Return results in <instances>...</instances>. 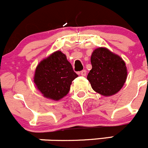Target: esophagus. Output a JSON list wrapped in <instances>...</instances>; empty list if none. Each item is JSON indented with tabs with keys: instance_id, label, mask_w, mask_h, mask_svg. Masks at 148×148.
Returning a JSON list of instances; mask_svg holds the SVG:
<instances>
[{
	"instance_id": "obj_1",
	"label": "esophagus",
	"mask_w": 148,
	"mask_h": 148,
	"mask_svg": "<svg viewBox=\"0 0 148 148\" xmlns=\"http://www.w3.org/2000/svg\"><path fill=\"white\" fill-rule=\"evenodd\" d=\"M80 74H81L82 76H85V75H86V70H82V71L81 72V73H80Z\"/></svg>"
}]
</instances>
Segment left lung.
Wrapping results in <instances>:
<instances>
[{"label":"left lung","mask_w":148,"mask_h":148,"mask_svg":"<svg viewBox=\"0 0 148 148\" xmlns=\"http://www.w3.org/2000/svg\"><path fill=\"white\" fill-rule=\"evenodd\" d=\"M91 62L92 69L87 79L94 91L103 96H111L120 91L126 82L127 70L119 56L105 48H99L93 51Z\"/></svg>","instance_id":"left-lung-1"}]
</instances>
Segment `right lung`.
Instances as JSON below:
<instances>
[{
    "instance_id": "obj_1",
    "label": "right lung",
    "mask_w": 148,
    "mask_h": 148,
    "mask_svg": "<svg viewBox=\"0 0 148 148\" xmlns=\"http://www.w3.org/2000/svg\"><path fill=\"white\" fill-rule=\"evenodd\" d=\"M77 77L66 56L57 51L39 63L34 83L43 96L59 100L67 95L72 81Z\"/></svg>"
}]
</instances>
